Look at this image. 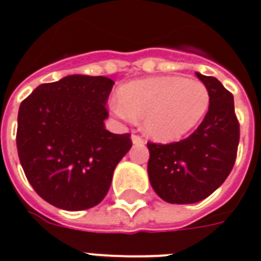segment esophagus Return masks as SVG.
I'll return each instance as SVG.
<instances>
[{"mask_svg": "<svg viewBox=\"0 0 261 261\" xmlns=\"http://www.w3.org/2000/svg\"><path fill=\"white\" fill-rule=\"evenodd\" d=\"M131 141H133V144L134 145H144L145 141L142 137H139V135H135L133 134L131 135Z\"/></svg>", "mask_w": 261, "mask_h": 261, "instance_id": "obj_1", "label": "esophagus"}]
</instances>
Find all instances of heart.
I'll return each instance as SVG.
<instances>
[{
    "label": "heart",
    "instance_id": "1",
    "mask_svg": "<svg viewBox=\"0 0 261 261\" xmlns=\"http://www.w3.org/2000/svg\"><path fill=\"white\" fill-rule=\"evenodd\" d=\"M112 111L124 122L142 119L148 137L172 142L190 133L210 108V91L201 81L153 76L123 85Z\"/></svg>",
    "mask_w": 261,
    "mask_h": 261
}]
</instances>
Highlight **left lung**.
<instances>
[{"mask_svg":"<svg viewBox=\"0 0 261 261\" xmlns=\"http://www.w3.org/2000/svg\"><path fill=\"white\" fill-rule=\"evenodd\" d=\"M196 75L211 97L201 124L179 142L148 144L149 180L157 196L170 204H194L211 196L236 163L240 123L234 97L216 77Z\"/></svg>","mask_w":261,"mask_h":261,"instance_id":"obj_1","label":"left lung"}]
</instances>
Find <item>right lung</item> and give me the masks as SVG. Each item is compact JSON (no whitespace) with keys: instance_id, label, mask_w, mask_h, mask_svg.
<instances>
[{"instance_id":"right-lung-1","label":"right lung","mask_w":261,"mask_h":261,"mask_svg":"<svg viewBox=\"0 0 261 261\" xmlns=\"http://www.w3.org/2000/svg\"><path fill=\"white\" fill-rule=\"evenodd\" d=\"M112 79L69 75L43 83L21 102L16 145L34 190L60 210L83 211L104 200L130 134L105 128Z\"/></svg>"}]
</instances>
